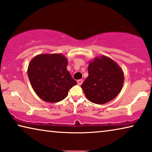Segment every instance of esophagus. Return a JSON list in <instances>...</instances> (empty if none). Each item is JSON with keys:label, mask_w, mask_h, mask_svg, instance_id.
I'll return each mask as SVG.
<instances>
[{"label": "esophagus", "mask_w": 152, "mask_h": 152, "mask_svg": "<svg viewBox=\"0 0 152 152\" xmlns=\"http://www.w3.org/2000/svg\"><path fill=\"white\" fill-rule=\"evenodd\" d=\"M82 83H83V80H82V79H79V80H77V84H78L79 86H81Z\"/></svg>", "instance_id": "34e87169"}]
</instances>
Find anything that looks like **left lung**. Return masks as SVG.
<instances>
[{"mask_svg":"<svg viewBox=\"0 0 152 152\" xmlns=\"http://www.w3.org/2000/svg\"><path fill=\"white\" fill-rule=\"evenodd\" d=\"M88 76L81 85L90 102L105 104L119 94L124 81L121 67L105 56L96 57L88 65Z\"/></svg>","mask_w":152,"mask_h":152,"instance_id":"8db88e82","label":"left lung"}]
</instances>
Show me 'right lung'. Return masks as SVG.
<instances>
[{
  "mask_svg": "<svg viewBox=\"0 0 152 152\" xmlns=\"http://www.w3.org/2000/svg\"><path fill=\"white\" fill-rule=\"evenodd\" d=\"M68 60L62 53L39 54L31 60L28 68L30 82L37 96L48 102L64 99L77 82L66 66Z\"/></svg>",
  "mask_w": 152,
  "mask_h": 152,
  "instance_id": "obj_1",
  "label": "right lung"
}]
</instances>
